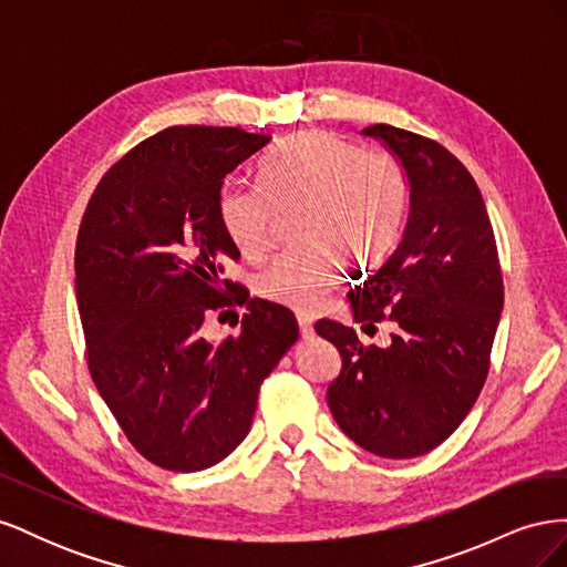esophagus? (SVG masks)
<instances>
[{
	"mask_svg": "<svg viewBox=\"0 0 567 567\" xmlns=\"http://www.w3.org/2000/svg\"><path fill=\"white\" fill-rule=\"evenodd\" d=\"M298 329L302 338H310L315 333V319L310 315H298Z\"/></svg>",
	"mask_w": 567,
	"mask_h": 567,
	"instance_id": "esophagus-1",
	"label": "esophagus"
}]
</instances>
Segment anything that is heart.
<instances>
[{
	"label": "heart",
	"instance_id": "heart-1",
	"mask_svg": "<svg viewBox=\"0 0 567 567\" xmlns=\"http://www.w3.org/2000/svg\"><path fill=\"white\" fill-rule=\"evenodd\" d=\"M260 186H225L219 225L246 260L269 244L277 213H293L290 248L257 274L260 298L310 312L336 286L340 262H379L398 236L406 205V175L388 151L359 146L329 132L290 136L262 163Z\"/></svg>",
	"mask_w": 567,
	"mask_h": 567
}]
</instances>
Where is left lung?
I'll return each instance as SVG.
<instances>
[{
  "mask_svg": "<svg viewBox=\"0 0 567 567\" xmlns=\"http://www.w3.org/2000/svg\"><path fill=\"white\" fill-rule=\"evenodd\" d=\"M364 134L385 142L409 177L398 246L350 290L354 319L367 333L392 321V342L364 346L331 319L315 329L342 357L326 392L340 431L371 454L414 458L456 431L485 385L504 277L483 194L454 153L392 125Z\"/></svg>",
  "mask_w": 567,
  "mask_h": 567,
  "instance_id": "left-lung-1",
  "label": "left lung"
}]
</instances>
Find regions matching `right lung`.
<instances>
[{"mask_svg": "<svg viewBox=\"0 0 567 567\" xmlns=\"http://www.w3.org/2000/svg\"><path fill=\"white\" fill-rule=\"evenodd\" d=\"M269 140L167 127L101 177L80 221L75 290L92 381L132 447L165 471L227 458L298 340L293 312L221 279L241 257L219 225L221 184ZM227 303L247 305L243 333L208 343L202 321Z\"/></svg>", "mask_w": 567, "mask_h": 567, "instance_id": "right-lung-1", "label": "right lung"}]
</instances>
